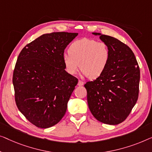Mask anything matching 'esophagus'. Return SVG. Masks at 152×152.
Instances as JSON below:
<instances>
[{
    "instance_id": "obj_1",
    "label": "esophagus",
    "mask_w": 152,
    "mask_h": 152,
    "mask_svg": "<svg viewBox=\"0 0 152 152\" xmlns=\"http://www.w3.org/2000/svg\"><path fill=\"white\" fill-rule=\"evenodd\" d=\"M84 85V82H83L82 80H78V86H82V85Z\"/></svg>"
}]
</instances>
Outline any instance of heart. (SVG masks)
I'll use <instances>...</instances> for the list:
<instances>
[{
  "label": "heart",
  "instance_id": "obj_1",
  "mask_svg": "<svg viewBox=\"0 0 152 152\" xmlns=\"http://www.w3.org/2000/svg\"><path fill=\"white\" fill-rule=\"evenodd\" d=\"M69 54L63 55V63L68 74H75L79 67L89 79L100 77L110 61V51L104 42L83 38L74 40L68 49Z\"/></svg>",
  "mask_w": 152,
  "mask_h": 152
}]
</instances>
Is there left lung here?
I'll return each instance as SVG.
<instances>
[{"label":"left lung","mask_w":152,"mask_h":152,"mask_svg":"<svg viewBox=\"0 0 152 152\" xmlns=\"http://www.w3.org/2000/svg\"><path fill=\"white\" fill-rule=\"evenodd\" d=\"M99 35L107 45L110 61L100 77L87 82V102L95 118L102 123L118 125L127 118L137 102L140 69L134 52L127 45L112 36Z\"/></svg>","instance_id":"8db88e82"}]
</instances>
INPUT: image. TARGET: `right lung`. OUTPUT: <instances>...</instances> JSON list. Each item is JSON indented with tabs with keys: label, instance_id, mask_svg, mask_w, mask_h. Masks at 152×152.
Returning a JSON list of instances; mask_svg holds the SVG:
<instances>
[{
	"label": "right lung",
	"instance_id": "right-lung-1",
	"mask_svg": "<svg viewBox=\"0 0 152 152\" xmlns=\"http://www.w3.org/2000/svg\"><path fill=\"white\" fill-rule=\"evenodd\" d=\"M77 35L64 31L43 34L18 55L12 79L15 101L36 127H52L65 114L78 80L65 71L62 58Z\"/></svg>",
	"mask_w": 152,
	"mask_h": 152
}]
</instances>
